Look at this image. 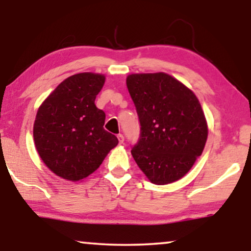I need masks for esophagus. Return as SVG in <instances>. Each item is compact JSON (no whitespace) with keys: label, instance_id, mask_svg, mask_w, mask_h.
I'll use <instances>...</instances> for the list:
<instances>
[{"label":"esophagus","instance_id":"esophagus-1","mask_svg":"<svg viewBox=\"0 0 251 251\" xmlns=\"http://www.w3.org/2000/svg\"><path fill=\"white\" fill-rule=\"evenodd\" d=\"M118 139L120 144H123V142H125V137H123V135H121V133H119L118 135Z\"/></svg>","mask_w":251,"mask_h":251}]
</instances>
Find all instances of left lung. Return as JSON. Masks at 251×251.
Instances as JSON below:
<instances>
[{
  "mask_svg": "<svg viewBox=\"0 0 251 251\" xmlns=\"http://www.w3.org/2000/svg\"><path fill=\"white\" fill-rule=\"evenodd\" d=\"M126 87L140 123L131 150L136 163L153 184L180 179L202 154L208 137L197 96L166 73L131 74Z\"/></svg>",
  "mask_w": 251,
  "mask_h": 251,
  "instance_id": "8db88e82",
  "label": "left lung"
}]
</instances>
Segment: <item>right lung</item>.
<instances>
[{"label":"right lung","instance_id":"obj_1","mask_svg":"<svg viewBox=\"0 0 251 251\" xmlns=\"http://www.w3.org/2000/svg\"><path fill=\"white\" fill-rule=\"evenodd\" d=\"M104 83L101 74L72 75L37 111L33 129L35 147L46 166L64 179L88 177L118 145V138L104 129V111L95 105Z\"/></svg>","mask_w":251,"mask_h":251}]
</instances>
